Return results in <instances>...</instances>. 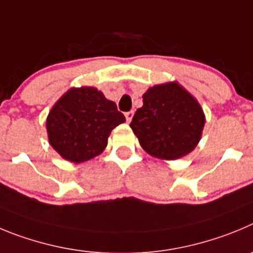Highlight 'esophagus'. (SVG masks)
<instances>
[{
	"mask_svg": "<svg viewBox=\"0 0 253 253\" xmlns=\"http://www.w3.org/2000/svg\"><path fill=\"white\" fill-rule=\"evenodd\" d=\"M125 116H126V121L131 122L132 121V118H133V111H129V112H126L125 113Z\"/></svg>",
	"mask_w": 253,
	"mask_h": 253,
	"instance_id": "obj_1",
	"label": "esophagus"
}]
</instances>
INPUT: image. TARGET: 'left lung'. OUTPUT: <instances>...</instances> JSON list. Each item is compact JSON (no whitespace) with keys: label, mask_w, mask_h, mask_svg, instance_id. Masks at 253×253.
Segmentation results:
<instances>
[{"label":"left lung","mask_w":253,"mask_h":253,"mask_svg":"<svg viewBox=\"0 0 253 253\" xmlns=\"http://www.w3.org/2000/svg\"><path fill=\"white\" fill-rule=\"evenodd\" d=\"M129 127L154 158L177 160L193 151L203 133L206 116L199 102L177 82L156 84L142 95Z\"/></svg>","instance_id":"1"}]
</instances>
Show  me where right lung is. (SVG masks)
Here are the masks:
<instances>
[{
	"label": "right lung",
	"instance_id": "1",
	"mask_svg": "<svg viewBox=\"0 0 253 253\" xmlns=\"http://www.w3.org/2000/svg\"><path fill=\"white\" fill-rule=\"evenodd\" d=\"M126 121L115 102L94 87L70 88L46 118L49 143L64 160L81 164L98 156L111 132Z\"/></svg>",
	"mask_w": 253,
	"mask_h": 253
}]
</instances>
